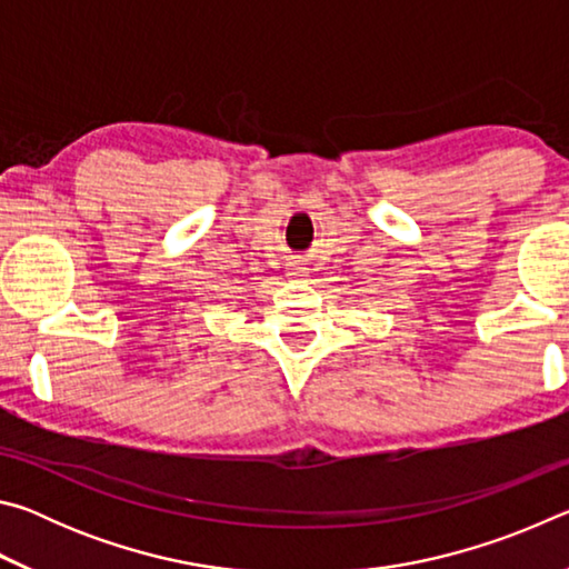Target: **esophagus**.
I'll return each mask as SVG.
<instances>
[{
	"label": "esophagus",
	"mask_w": 569,
	"mask_h": 569,
	"mask_svg": "<svg viewBox=\"0 0 569 569\" xmlns=\"http://www.w3.org/2000/svg\"><path fill=\"white\" fill-rule=\"evenodd\" d=\"M288 276H291V278H306L308 276V266L301 261V258H293V261L288 263Z\"/></svg>",
	"instance_id": "1"
}]
</instances>
